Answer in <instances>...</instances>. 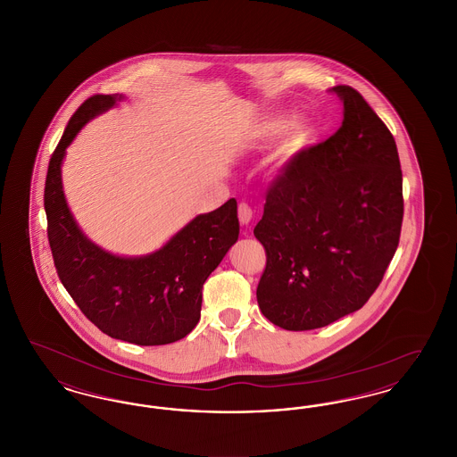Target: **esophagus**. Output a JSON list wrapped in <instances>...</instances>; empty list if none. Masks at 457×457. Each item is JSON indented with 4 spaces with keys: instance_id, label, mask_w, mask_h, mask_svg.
Segmentation results:
<instances>
[{
    "instance_id": "34e87169",
    "label": "esophagus",
    "mask_w": 457,
    "mask_h": 457,
    "mask_svg": "<svg viewBox=\"0 0 457 457\" xmlns=\"http://www.w3.org/2000/svg\"><path fill=\"white\" fill-rule=\"evenodd\" d=\"M238 218L239 222L241 224H250V220L253 218V211H252V207L248 205V204H245V202H241L238 205Z\"/></svg>"
}]
</instances>
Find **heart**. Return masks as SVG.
<instances>
[{"label":"heart","mask_w":457,"mask_h":457,"mask_svg":"<svg viewBox=\"0 0 457 457\" xmlns=\"http://www.w3.org/2000/svg\"><path fill=\"white\" fill-rule=\"evenodd\" d=\"M313 123L308 116L298 114L286 121L283 116H272L265 121H262L259 127V137L261 140H274L276 137H281L283 151L286 154H295L306 147L313 137Z\"/></svg>","instance_id":"1"}]
</instances>
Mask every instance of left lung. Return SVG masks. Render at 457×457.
<instances>
[{"mask_svg":"<svg viewBox=\"0 0 457 457\" xmlns=\"http://www.w3.org/2000/svg\"><path fill=\"white\" fill-rule=\"evenodd\" d=\"M330 92L345 106L341 129L289 161L253 229L267 253L257 302L286 330L326 327L360 310L399 245L404 202L395 140L358 90Z\"/></svg>","mask_w":457,"mask_h":457,"instance_id":"1","label":"left lung"}]
</instances>
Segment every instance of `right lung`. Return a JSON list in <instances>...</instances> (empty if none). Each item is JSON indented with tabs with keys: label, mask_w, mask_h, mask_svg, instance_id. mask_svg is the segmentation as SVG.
I'll use <instances>...</instances> for the list:
<instances>
[{
	"label": "right lung",
	"mask_w": 457,
	"mask_h": 457,
	"mask_svg": "<svg viewBox=\"0 0 457 457\" xmlns=\"http://www.w3.org/2000/svg\"><path fill=\"white\" fill-rule=\"evenodd\" d=\"M123 97L92 96L68 121L46 176L47 238L62 283L94 326L114 339L161 346L183 339L198 324L204 283L238 239V205L229 198L198 214L149 255L120 257L92 243L66 204L62 164L86 123Z\"/></svg>",
	"instance_id": "obj_1"
}]
</instances>
